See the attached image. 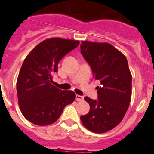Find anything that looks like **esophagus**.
Returning <instances> with one entry per match:
<instances>
[{
	"label": "esophagus",
	"mask_w": 154,
	"mask_h": 154,
	"mask_svg": "<svg viewBox=\"0 0 154 154\" xmlns=\"http://www.w3.org/2000/svg\"><path fill=\"white\" fill-rule=\"evenodd\" d=\"M76 100L77 102H82L84 100V96L79 95H76Z\"/></svg>",
	"instance_id": "esophagus-1"
}]
</instances>
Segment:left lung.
Listing matches in <instances>:
<instances>
[{
	"mask_svg": "<svg viewBox=\"0 0 154 154\" xmlns=\"http://www.w3.org/2000/svg\"><path fill=\"white\" fill-rule=\"evenodd\" d=\"M81 53L88 63L98 86L97 99L85 97L90 111L81 116L89 131L104 133L114 128L125 117L131 97V77L127 59L108 43L82 41Z\"/></svg>",
	"mask_w": 154,
	"mask_h": 154,
	"instance_id": "obj_1",
	"label": "left lung"
}]
</instances>
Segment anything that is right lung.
<instances>
[{"label":"right lung","mask_w":154,"mask_h":154,"mask_svg":"<svg viewBox=\"0 0 154 154\" xmlns=\"http://www.w3.org/2000/svg\"><path fill=\"white\" fill-rule=\"evenodd\" d=\"M79 41L51 38L37 45L26 56L16 83L20 110L26 120L45 126L57 121L66 106L74 101L72 91L53 86V75L58 64L67 53L79 45Z\"/></svg>","instance_id":"obj_1"}]
</instances>
